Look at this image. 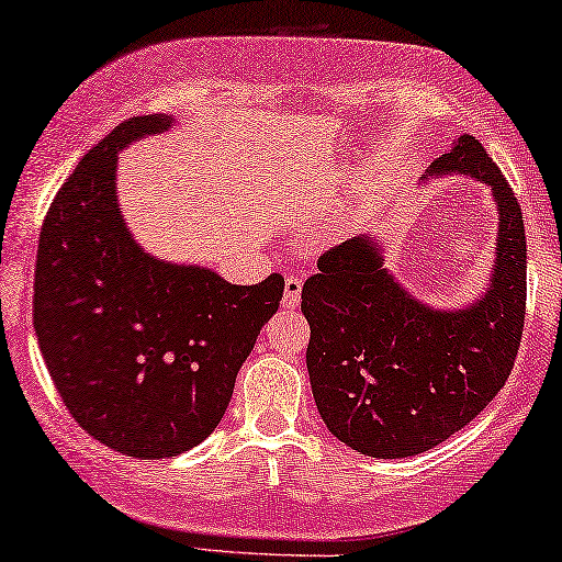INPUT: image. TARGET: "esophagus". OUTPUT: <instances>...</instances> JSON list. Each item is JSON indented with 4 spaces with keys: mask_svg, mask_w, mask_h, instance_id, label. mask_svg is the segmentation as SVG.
<instances>
[{
    "mask_svg": "<svg viewBox=\"0 0 562 562\" xmlns=\"http://www.w3.org/2000/svg\"><path fill=\"white\" fill-rule=\"evenodd\" d=\"M301 293H303V280L301 277H288L285 280V297H282V305L285 308H295L301 303Z\"/></svg>",
    "mask_w": 562,
    "mask_h": 562,
    "instance_id": "obj_1",
    "label": "esophagus"
}]
</instances>
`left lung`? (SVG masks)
I'll return each mask as SVG.
<instances>
[{
	"label": "left lung",
	"instance_id": "obj_1",
	"mask_svg": "<svg viewBox=\"0 0 562 562\" xmlns=\"http://www.w3.org/2000/svg\"><path fill=\"white\" fill-rule=\"evenodd\" d=\"M446 173L487 183L498 204L485 295L459 311L430 308L383 269L368 236L329 248L303 285L318 415L366 457H415L470 425L508 381L521 345L527 236L514 189L470 134L430 166V176Z\"/></svg>",
	"mask_w": 562,
	"mask_h": 562
}]
</instances>
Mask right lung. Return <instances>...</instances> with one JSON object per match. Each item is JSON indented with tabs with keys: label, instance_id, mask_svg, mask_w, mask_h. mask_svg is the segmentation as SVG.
<instances>
[{
	"label": "right lung",
	"instance_id": "1",
	"mask_svg": "<svg viewBox=\"0 0 562 562\" xmlns=\"http://www.w3.org/2000/svg\"><path fill=\"white\" fill-rule=\"evenodd\" d=\"M162 113L119 124L77 162L46 212L33 326L69 415L109 449L166 459L217 423L285 280L231 285L207 267L139 248L116 199V155L170 130Z\"/></svg>",
	"mask_w": 562,
	"mask_h": 562
}]
</instances>
